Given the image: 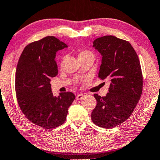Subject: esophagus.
Instances as JSON below:
<instances>
[{"label":"esophagus","mask_w":160,"mask_h":160,"mask_svg":"<svg viewBox=\"0 0 160 160\" xmlns=\"http://www.w3.org/2000/svg\"><path fill=\"white\" fill-rule=\"evenodd\" d=\"M84 95H83V94H78V95H76V99L77 100H81L82 99H83V98H84Z\"/></svg>","instance_id":"obj_1"}]
</instances>
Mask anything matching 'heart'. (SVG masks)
I'll list each match as a JSON object with an SVG mask.
<instances>
[{
  "mask_svg": "<svg viewBox=\"0 0 160 160\" xmlns=\"http://www.w3.org/2000/svg\"><path fill=\"white\" fill-rule=\"evenodd\" d=\"M87 55H92V54L91 52L87 51V50L81 51L78 54V58H80L81 57H84V56H87Z\"/></svg>",
  "mask_w": 160,
  "mask_h": 160,
  "instance_id": "heart-1",
  "label": "heart"
}]
</instances>
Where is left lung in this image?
<instances>
[{
  "label": "left lung",
  "instance_id": "8db88e82",
  "mask_svg": "<svg viewBox=\"0 0 160 160\" xmlns=\"http://www.w3.org/2000/svg\"><path fill=\"white\" fill-rule=\"evenodd\" d=\"M102 56L98 77L109 79L105 97L94 94L97 105L91 113L94 123L113 128L130 117L142 91V74L138 55L128 42L112 35L96 39L93 46Z\"/></svg>",
  "mask_w": 160,
  "mask_h": 160
}]
</instances>
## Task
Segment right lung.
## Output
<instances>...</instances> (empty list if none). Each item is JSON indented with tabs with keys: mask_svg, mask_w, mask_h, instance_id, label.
<instances>
[{
	"mask_svg": "<svg viewBox=\"0 0 160 160\" xmlns=\"http://www.w3.org/2000/svg\"><path fill=\"white\" fill-rule=\"evenodd\" d=\"M68 48L53 36H48L24 48L16 72V93L21 110L32 123L50 129L66 120L75 99L72 92H52L50 78L58 74L55 61L58 50Z\"/></svg>",
	"mask_w": 160,
	"mask_h": 160,
	"instance_id": "add662e5",
	"label": "right lung"
}]
</instances>
